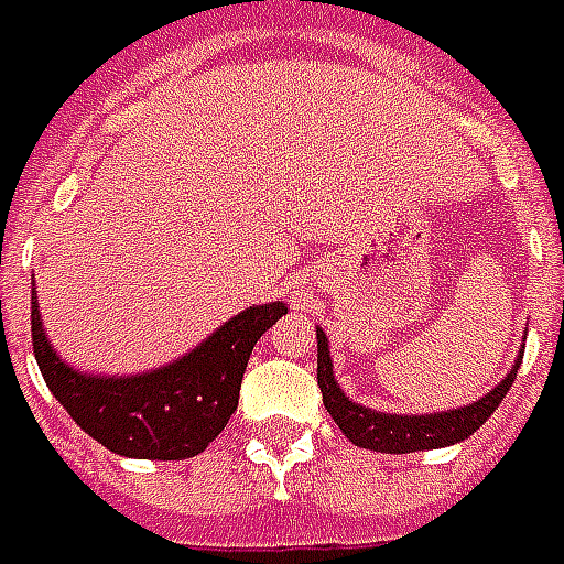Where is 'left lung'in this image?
I'll use <instances>...</instances> for the list:
<instances>
[{
  "mask_svg": "<svg viewBox=\"0 0 564 564\" xmlns=\"http://www.w3.org/2000/svg\"><path fill=\"white\" fill-rule=\"evenodd\" d=\"M315 339H318V389H322L325 410L355 446L373 449V453H419V449H441V446L465 441L498 410V403L505 401L522 365V358H517L510 373L486 398L467 406L446 410V413H425V416H398V413H377L349 401L334 379V365L327 355V337L322 327H315Z\"/></svg>",
  "mask_w": 564,
  "mask_h": 564,
  "instance_id": "left-lung-1",
  "label": "left lung"
}]
</instances>
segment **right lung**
I'll return each instance as SVG.
<instances>
[{"instance_id":"add662e5","label":"right lung","mask_w":564,"mask_h":564,"mask_svg":"<svg viewBox=\"0 0 564 564\" xmlns=\"http://www.w3.org/2000/svg\"><path fill=\"white\" fill-rule=\"evenodd\" d=\"M285 313V303L249 306L173 365L118 379L78 373L54 352L33 291V352L47 389L84 434L118 455L182 462L225 431L254 343Z\"/></svg>"}]
</instances>
